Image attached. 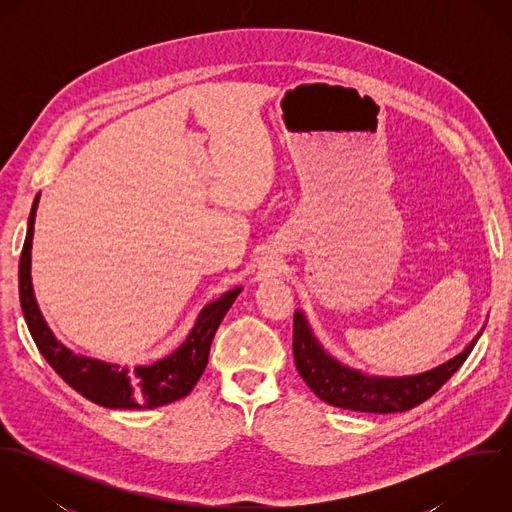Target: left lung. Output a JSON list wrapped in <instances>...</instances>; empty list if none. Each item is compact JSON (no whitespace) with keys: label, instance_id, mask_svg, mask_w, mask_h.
<instances>
[{"label":"left lung","instance_id":"obj_1","mask_svg":"<svg viewBox=\"0 0 512 512\" xmlns=\"http://www.w3.org/2000/svg\"><path fill=\"white\" fill-rule=\"evenodd\" d=\"M477 337L453 359L412 376H368L339 363L315 339L303 311L293 313V361L299 376L323 402L368 414L406 412L426 402L465 363Z\"/></svg>","mask_w":512,"mask_h":512}]
</instances>
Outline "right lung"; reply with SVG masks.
Listing matches in <instances>:
<instances>
[{
    "mask_svg": "<svg viewBox=\"0 0 512 512\" xmlns=\"http://www.w3.org/2000/svg\"><path fill=\"white\" fill-rule=\"evenodd\" d=\"M39 197L41 193L35 197L31 207L27 234L19 258V299L25 323L45 361L78 394L104 408L151 410L185 398L203 376L220 321L242 288L222 293L219 299L205 305L179 349L151 365L122 368L98 359L74 355L71 349L55 339L39 311L31 284V246Z\"/></svg>",
    "mask_w": 512,
    "mask_h": 512,
    "instance_id": "obj_1",
    "label": "right lung"
}]
</instances>
